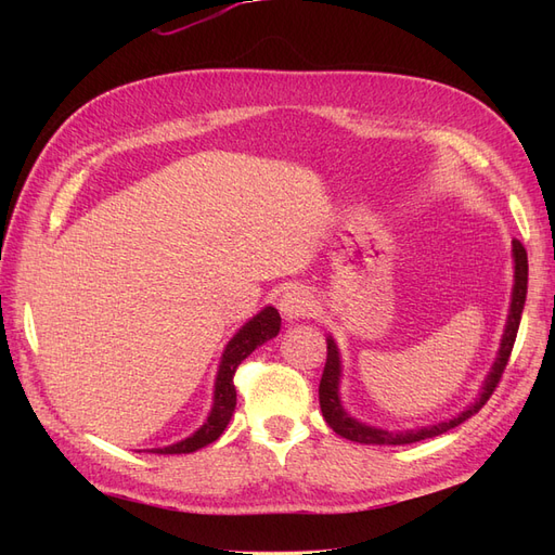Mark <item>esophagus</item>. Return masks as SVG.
<instances>
[{
    "label": "esophagus",
    "instance_id": "obj_1",
    "mask_svg": "<svg viewBox=\"0 0 555 555\" xmlns=\"http://www.w3.org/2000/svg\"><path fill=\"white\" fill-rule=\"evenodd\" d=\"M280 310L284 314V319H289V322H298V319H306L314 312V300L312 296L300 289V287H294V289H287L282 296H280Z\"/></svg>",
    "mask_w": 555,
    "mask_h": 555
}]
</instances>
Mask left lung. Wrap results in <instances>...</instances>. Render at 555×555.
<instances>
[{
  "mask_svg": "<svg viewBox=\"0 0 555 555\" xmlns=\"http://www.w3.org/2000/svg\"><path fill=\"white\" fill-rule=\"evenodd\" d=\"M514 292H512V306H509V317H507V326L505 335H502L498 359L491 367L489 377L483 382V389L479 398L469 405L465 412L459 416L449 418V422L442 424H433L424 428H414V430H402V433H389L375 426H365L357 422L354 416H349L343 405H340V396H338V384H340V354L338 347H335L333 338H328L326 347V365L322 373V382H319V405H322V414L326 418V424L340 435V438H347L351 442H361V444H412V442H422L426 438H435V435H442L451 428L461 426L467 422L469 416H475L495 391V386L500 384L502 373H505L509 354L516 343V333L520 324V312H524L526 306V294H528V255L526 247L520 245V241H514Z\"/></svg>",
  "mask_w": 555,
  "mask_h": 555,
  "instance_id": "1",
  "label": "left lung"
}]
</instances>
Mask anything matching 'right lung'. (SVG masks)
<instances>
[{"label": "right lung", "mask_w": 555, "mask_h": 555, "mask_svg": "<svg viewBox=\"0 0 555 555\" xmlns=\"http://www.w3.org/2000/svg\"><path fill=\"white\" fill-rule=\"evenodd\" d=\"M280 312L275 308H263L257 317H251L249 322L233 335L229 340L220 371H217L215 379V398H212V410L206 418V424L201 426L190 438H184L171 447L153 449L155 453H192L201 447L212 444L220 435L224 433L227 424L231 422L233 410H236V386H233V375H236L238 365L266 340L275 338L280 333Z\"/></svg>", "instance_id": "obj_1"}]
</instances>
